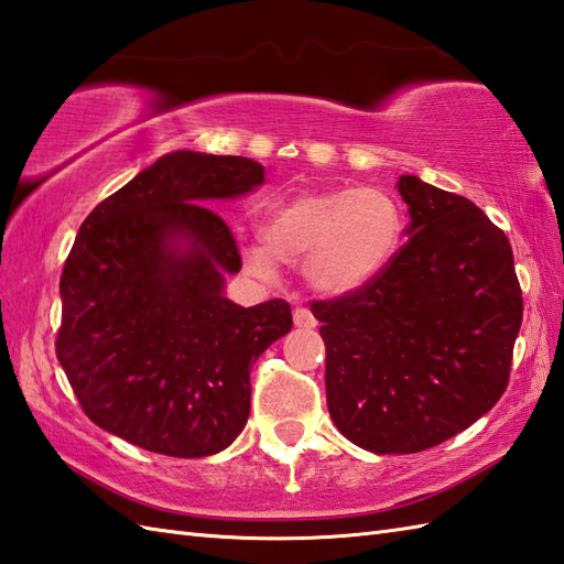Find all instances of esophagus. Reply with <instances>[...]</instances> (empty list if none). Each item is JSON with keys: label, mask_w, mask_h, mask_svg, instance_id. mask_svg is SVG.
<instances>
[{"label": "esophagus", "mask_w": 564, "mask_h": 564, "mask_svg": "<svg viewBox=\"0 0 564 564\" xmlns=\"http://www.w3.org/2000/svg\"><path fill=\"white\" fill-rule=\"evenodd\" d=\"M293 322H295V327H303V329H313V327L317 325L315 315L310 313V310L303 307V305H297V307L293 310Z\"/></svg>", "instance_id": "1"}]
</instances>
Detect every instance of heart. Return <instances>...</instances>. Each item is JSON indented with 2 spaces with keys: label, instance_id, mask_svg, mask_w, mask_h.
<instances>
[{
  "label": "heart",
  "instance_id": "1",
  "mask_svg": "<svg viewBox=\"0 0 564 564\" xmlns=\"http://www.w3.org/2000/svg\"><path fill=\"white\" fill-rule=\"evenodd\" d=\"M402 213L380 188L303 194L261 225V245L247 247L249 267L269 275L275 263L297 267L315 291L344 295L388 267L400 247Z\"/></svg>",
  "mask_w": 564,
  "mask_h": 564
}]
</instances>
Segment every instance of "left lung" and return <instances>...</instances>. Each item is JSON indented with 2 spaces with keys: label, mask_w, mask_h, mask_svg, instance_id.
<instances>
[{
  "label": "left lung",
  "mask_w": 564,
  "mask_h": 564,
  "mask_svg": "<svg viewBox=\"0 0 564 564\" xmlns=\"http://www.w3.org/2000/svg\"><path fill=\"white\" fill-rule=\"evenodd\" d=\"M410 239L373 281L313 301L332 422L370 453H419L492 410L523 319L507 235L451 191L404 174Z\"/></svg>",
  "instance_id": "obj_1"
}]
</instances>
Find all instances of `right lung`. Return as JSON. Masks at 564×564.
<instances>
[{
	"label": "right lung",
	"instance_id": "right-lung-1",
	"mask_svg": "<svg viewBox=\"0 0 564 564\" xmlns=\"http://www.w3.org/2000/svg\"><path fill=\"white\" fill-rule=\"evenodd\" d=\"M263 184V166L178 150L104 198L69 249L55 354L94 424L152 453L203 458L239 436L249 370L293 327L275 297L223 295L242 269L230 227L206 203Z\"/></svg>",
	"mask_w": 564,
	"mask_h": 564
}]
</instances>
